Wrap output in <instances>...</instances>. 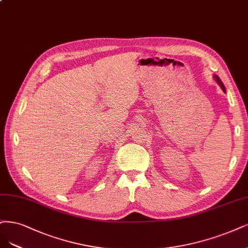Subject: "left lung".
<instances>
[{
    "label": "left lung",
    "mask_w": 248,
    "mask_h": 248,
    "mask_svg": "<svg viewBox=\"0 0 248 248\" xmlns=\"http://www.w3.org/2000/svg\"><path fill=\"white\" fill-rule=\"evenodd\" d=\"M215 79H216V81L217 82V84L219 85V86L221 87V89H223V91H224V92H226V89H225V86H224V84H223V82H221V81H220V79L218 78V77H217V75H215Z\"/></svg>",
    "instance_id": "1"
}]
</instances>
